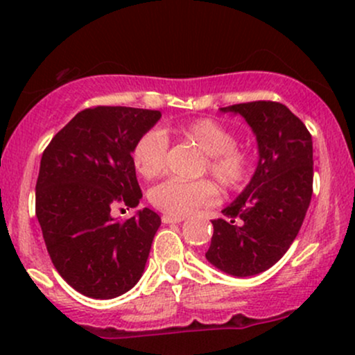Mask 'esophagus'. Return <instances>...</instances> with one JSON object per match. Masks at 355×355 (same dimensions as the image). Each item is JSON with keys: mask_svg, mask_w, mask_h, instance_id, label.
Here are the masks:
<instances>
[{"mask_svg": "<svg viewBox=\"0 0 355 355\" xmlns=\"http://www.w3.org/2000/svg\"><path fill=\"white\" fill-rule=\"evenodd\" d=\"M162 222L164 223H180V222H183V217H173V215H164V217H162Z\"/></svg>", "mask_w": 355, "mask_h": 355, "instance_id": "esophagus-1", "label": "esophagus"}]
</instances>
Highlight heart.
I'll use <instances>...</instances> for the list:
<instances>
[{"label":"heart","instance_id":"1","mask_svg":"<svg viewBox=\"0 0 355 355\" xmlns=\"http://www.w3.org/2000/svg\"><path fill=\"white\" fill-rule=\"evenodd\" d=\"M175 133L198 145L209 157L207 170L225 189H237L245 182L250 162L239 150L234 133L214 118H197L175 126ZM168 138L160 130H148L133 146V165L146 180L158 177L165 166ZM217 200V189L209 180L183 182L177 178L162 182L150 191V202L155 209L173 217H185L202 207Z\"/></svg>","mask_w":355,"mask_h":355}]
</instances>
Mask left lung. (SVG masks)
<instances>
[{
    "mask_svg": "<svg viewBox=\"0 0 355 355\" xmlns=\"http://www.w3.org/2000/svg\"><path fill=\"white\" fill-rule=\"evenodd\" d=\"M240 115L254 132L259 162L248 185L211 220L205 257L234 277L266 272L292 245L312 198V137L302 121L277 101L220 108Z\"/></svg>",
    "mask_w": 355,
    "mask_h": 355,
    "instance_id": "obj_1",
    "label": "left lung"
}]
</instances>
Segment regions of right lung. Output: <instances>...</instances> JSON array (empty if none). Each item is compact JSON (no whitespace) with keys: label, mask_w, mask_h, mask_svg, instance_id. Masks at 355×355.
Returning <instances> with one entry per match:
<instances>
[{"label":"right lung","mask_w":355,"mask_h":355,"mask_svg":"<svg viewBox=\"0 0 355 355\" xmlns=\"http://www.w3.org/2000/svg\"><path fill=\"white\" fill-rule=\"evenodd\" d=\"M160 118L158 110L87 108L43 152L36 218L53 266L80 294L115 299L144 274L162 220L144 209L118 222L112 210L140 203L133 146Z\"/></svg>","instance_id":"add662e5"}]
</instances>
